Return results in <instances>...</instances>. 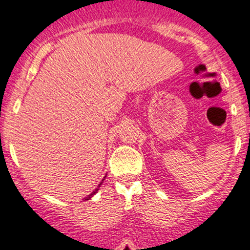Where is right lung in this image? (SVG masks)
I'll list each match as a JSON object with an SVG mask.
<instances>
[{
    "instance_id": "add662e5",
    "label": "right lung",
    "mask_w": 250,
    "mask_h": 250,
    "mask_svg": "<svg viewBox=\"0 0 250 250\" xmlns=\"http://www.w3.org/2000/svg\"><path fill=\"white\" fill-rule=\"evenodd\" d=\"M101 184H102V183H101ZM101 184H100V185H101ZM100 185H99V188H100ZM97 190H99V188H96V190L93 191V192H92V193H91V195H88V196H87V197H86V199H85V200H88V199H91V197H92V195H93V193L96 192V191H97Z\"/></svg>"
}]
</instances>
